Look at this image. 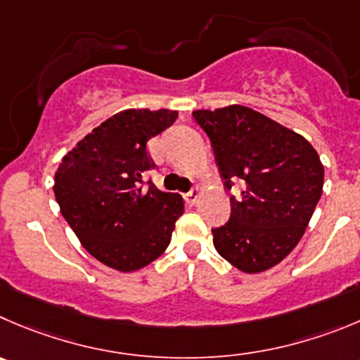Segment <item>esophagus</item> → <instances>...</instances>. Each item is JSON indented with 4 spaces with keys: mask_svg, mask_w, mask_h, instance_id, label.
<instances>
[{
    "mask_svg": "<svg viewBox=\"0 0 360 360\" xmlns=\"http://www.w3.org/2000/svg\"><path fill=\"white\" fill-rule=\"evenodd\" d=\"M184 198H186L187 203L194 205V203H196L198 200H200V189H198V187H194V189H191L189 193L184 194Z\"/></svg>",
    "mask_w": 360,
    "mask_h": 360,
    "instance_id": "esophagus-1",
    "label": "esophagus"
}]
</instances>
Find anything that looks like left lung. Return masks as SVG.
I'll return each instance as SVG.
<instances>
[{
	"instance_id": "obj_1",
	"label": "left lung",
	"mask_w": 360,
	"mask_h": 360,
	"mask_svg": "<svg viewBox=\"0 0 360 360\" xmlns=\"http://www.w3.org/2000/svg\"><path fill=\"white\" fill-rule=\"evenodd\" d=\"M210 139L231 215L214 228L219 255L238 270L263 272L302 238L323 189V166L307 139L245 105L193 112Z\"/></svg>"
}]
</instances>
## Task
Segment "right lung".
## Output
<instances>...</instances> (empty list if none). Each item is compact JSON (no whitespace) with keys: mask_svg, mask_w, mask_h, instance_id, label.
<instances>
[{"mask_svg":"<svg viewBox=\"0 0 360 360\" xmlns=\"http://www.w3.org/2000/svg\"><path fill=\"white\" fill-rule=\"evenodd\" d=\"M169 109H125L81 139L54 174L61 215L94 258L134 272L159 258L184 214L180 194L162 193L145 176L155 167L150 138L171 127Z\"/></svg>","mask_w":360,"mask_h":360,"instance_id":"1","label":"right lung"}]
</instances>
